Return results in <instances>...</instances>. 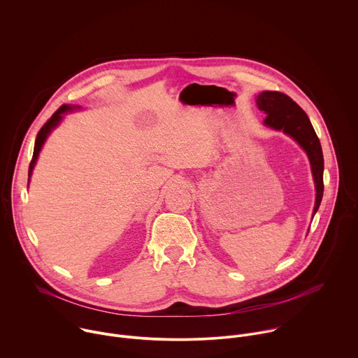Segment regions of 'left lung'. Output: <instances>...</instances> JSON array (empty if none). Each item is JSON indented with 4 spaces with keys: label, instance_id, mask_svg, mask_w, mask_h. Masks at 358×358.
Wrapping results in <instances>:
<instances>
[{
    "label": "left lung",
    "instance_id": "left-lung-1",
    "mask_svg": "<svg viewBox=\"0 0 358 358\" xmlns=\"http://www.w3.org/2000/svg\"><path fill=\"white\" fill-rule=\"evenodd\" d=\"M256 105L266 115L263 120L266 127L282 131L306 152L316 192L312 211V215H315L323 196V154L309 117L289 96L275 91L260 92L256 96Z\"/></svg>",
    "mask_w": 358,
    "mask_h": 358
}]
</instances>
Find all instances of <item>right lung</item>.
<instances>
[{"mask_svg":"<svg viewBox=\"0 0 358 358\" xmlns=\"http://www.w3.org/2000/svg\"><path fill=\"white\" fill-rule=\"evenodd\" d=\"M80 109V106L77 105H63L57 112L53 113V116L48 120V123L41 129V131L38 133V137H36V141H35V150H34V157H32V161H31V165H29V180H31V176H32V172H34V168L36 165V161L39 158V154L43 148V144L46 143L48 137L50 136V133L62 123L63 117L66 113L71 112V110H77ZM29 180H28V185H29Z\"/></svg>","mask_w":358,"mask_h":358,"instance_id":"right-lung-1","label":"right lung"}]
</instances>
